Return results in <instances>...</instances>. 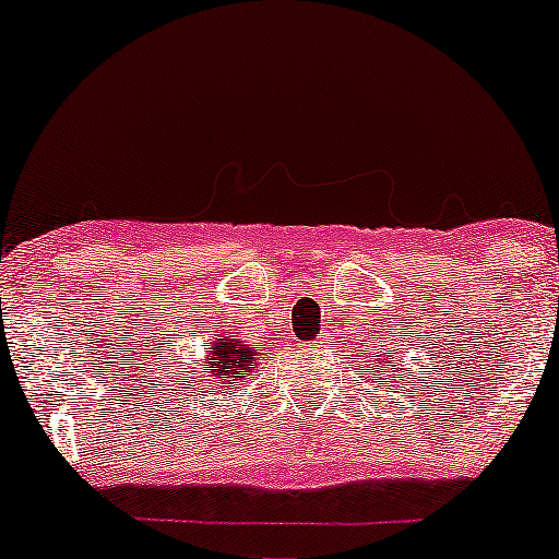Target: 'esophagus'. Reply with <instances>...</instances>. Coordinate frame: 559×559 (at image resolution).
<instances>
[{
    "instance_id": "obj_1",
    "label": "esophagus",
    "mask_w": 559,
    "mask_h": 559,
    "mask_svg": "<svg viewBox=\"0 0 559 559\" xmlns=\"http://www.w3.org/2000/svg\"><path fill=\"white\" fill-rule=\"evenodd\" d=\"M310 346H320V342L318 344H310Z\"/></svg>"
}]
</instances>
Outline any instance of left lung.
<instances>
[{
	"label": "left lung",
	"mask_w": 559,
	"mask_h": 559,
	"mask_svg": "<svg viewBox=\"0 0 559 559\" xmlns=\"http://www.w3.org/2000/svg\"><path fill=\"white\" fill-rule=\"evenodd\" d=\"M383 360H391V352H383ZM381 373H386V370H381Z\"/></svg>",
	"instance_id": "obj_1"
}]
</instances>
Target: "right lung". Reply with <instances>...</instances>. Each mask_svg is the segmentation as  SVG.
<instances>
[{
	"label": "right lung",
	"instance_id": "obj_1",
	"mask_svg": "<svg viewBox=\"0 0 559 559\" xmlns=\"http://www.w3.org/2000/svg\"><path fill=\"white\" fill-rule=\"evenodd\" d=\"M262 355H265L262 346H252L230 336V333H223L217 342H210L207 346V355H204L207 368H204V373H210L207 381H215V386H221V383L239 386V381L252 373Z\"/></svg>",
	"mask_w": 559,
	"mask_h": 559
}]
</instances>
